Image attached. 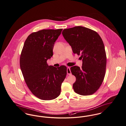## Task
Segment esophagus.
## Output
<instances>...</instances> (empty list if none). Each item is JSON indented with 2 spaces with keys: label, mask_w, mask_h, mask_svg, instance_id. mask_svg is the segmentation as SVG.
Wrapping results in <instances>:
<instances>
[{
  "label": "esophagus",
  "mask_w": 126,
  "mask_h": 126,
  "mask_svg": "<svg viewBox=\"0 0 126 126\" xmlns=\"http://www.w3.org/2000/svg\"><path fill=\"white\" fill-rule=\"evenodd\" d=\"M67 74L69 75H71L72 74L70 67H68L67 68Z\"/></svg>",
  "instance_id": "esophagus-1"
}]
</instances>
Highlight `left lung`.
Listing matches in <instances>:
<instances>
[{
	"label": "left lung",
	"instance_id": "1",
	"mask_svg": "<svg viewBox=\"0 0 126 126\" xmlns=\"http://www.w3.org/2000/svg\"><path fill=\"white\" fill-rule=\"evenodd\" d=\"M62 34L73 52L81 55L83 61L82 68H70L76 77L74 90L80 95L92 94L100 87L106 74L107 56L103 42L96 32L82 26L64 29Z\"/></svg>",
	"mask_w": 126,
	"mask_h": 126
}]
</instances>
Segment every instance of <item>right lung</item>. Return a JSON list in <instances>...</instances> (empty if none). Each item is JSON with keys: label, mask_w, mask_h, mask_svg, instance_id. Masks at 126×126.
Here are the masks:
<instances>
[{"label": "right lung", "mask_w": 126, "mask_h": 126, "mask_svg": "<svg viewBox=\"0 0 126 126\" xmlns=\"http://www.w3.org/2000/svg\"><path fill=\"white\" fill-rule=\"evenodd\" d=\"M62 29L42 30L31 34L26 40L20 57V67L26 84L35 96L44 100L57 98L67 74L64 65L49 66L55 41Z\"/></svg>", "instance_id": "1"}]
</instances>
